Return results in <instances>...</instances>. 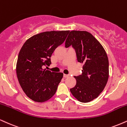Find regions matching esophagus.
I'll return each mask as SVG.
<instances>
[{"mask_svg": "<svg viewBox=\"0 0 127 127\" xmlns=\"http://www.w3.org/2000/svg\"><path fill=\"white\" fill-rule=\"evenodd\" d=\"M69 77V75H68V74H64L63 75V77H64V78H66V77Z\"/></svg>", "mask_w": 127, "mask_h": 127, "instance_id": "obj_1", "label": "esophagus"}]
</instances>
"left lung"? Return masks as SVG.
I'll return each mask as SVG.
<instances>
[{"label": "left lung", "mask_w": 127, "mask_h": 127, "mask_svg": "<svg viewBox=\"0 0 127 127\" xmlns=\"http://www.w3.org/2000/svg\"><path fill=\"white\" fill-rule=\"evenodd\" d=\"M75 50L77 62L83 64L82 74L74 76L76 85L70 92L79 101L91 102L104 89L109 77V61L106 51L91 33L71 31L65 42Z\"/></svg>", "instance_id": "8db88e82"}]
</instances>
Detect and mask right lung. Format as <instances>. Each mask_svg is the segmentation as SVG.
Returning a JSON list of instances; mask_svg holds the SVG:
<instances>
[{
	"label": "right lung",
	"mask_w": 127,
	"mask_h": 127,
	"mask_svg": "<svg viewBox=\"0 0 127 127\" xmlns=\"http://www.w3.org/2000/svg\"><path fill=\"white\" fill-rule=\"evenodd\" d=\"M69 31H46L26 41L20 50L16 74L25 94L32 100L43 102L56 94L63 73L43 69L51 64L52 54L64 42Z\"/></svg>",
	"instance_id": "obj_1"
}]
</instances>
